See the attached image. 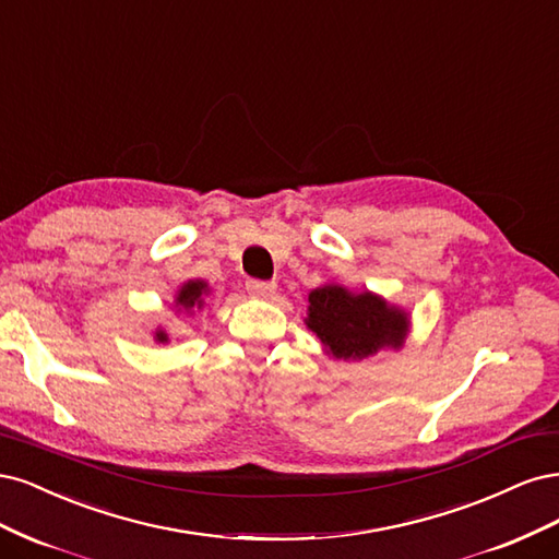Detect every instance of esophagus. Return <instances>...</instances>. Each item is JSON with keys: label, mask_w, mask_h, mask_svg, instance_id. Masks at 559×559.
<instances>
[{"label": "esophagus", "mask_w": 559, "mask_h": 559, "mask_svg": "<svg viewBox=\"0 0 559 559\" xmlns=\"http://www.w3.org/2000/svg\"><path fill=\"white\" fill-rule=\"evenodd\" d=\"M246 290L258 297V299H269L276 293V283L274 281H258V278H250L246 281Z\"/></svg>", "instance_id": "1"}]
</instances>
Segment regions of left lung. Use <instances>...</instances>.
I'll return each mask as SVG.
<instances>
[{
    "instance_id": "left-lung-1",
    "label": "left lung",
    "mask_w": 559,
    "mask_h": 559,
    "mask_svg": "<svg viewBox=\"0 0 559 559\" xmlns=\"http://www.w3.org/2000/svg\"><path fill=\"white\" fill-rule=\"evenodd\" d=\"M309 328L328 355L365 359L383 348H402L408 334V313L369 290L350 293L325 283L309 293Z\"/></svg>"
}]
</instances>
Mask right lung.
<instances>
[{
	"label": "right lung",
	"instance_id": "obj_1",
	"mask_svg": "<svg viewBox=\"0 0 559 559\" xmlns=\"http://www.w3.org/2000/svg\"><path fill=\"white\" fill-rule=\"evenodd\" d=\"M209 293V285H206V281H188V283H183L181 287H178V293H176V299H174V304H176V309L178 311H192V309H202L204 306V295ZM155 341L157 344H167L169 341V334L162 330V328H157L155 330Z\"/></svg>",
	"mask_w": 559,
	"mask_h": 559
}]
</instances>
